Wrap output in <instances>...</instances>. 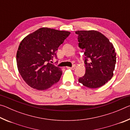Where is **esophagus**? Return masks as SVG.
Segmentation results:
<instances>
[{"instance_id":"34e87169","label":"esophagus","mask_w":130,"mask_h":130,"mask_svg":"<svg viewBox=\"0 0 130 130\" xmlns=\"http://www.w3.org/2000/svg\"><path fill=\"white\" fill-rule=\"evenodd\" d=\"M68 69H72V70H74V69H75V66L73 65V67H67Z\"/></svg>"}]
</instances>
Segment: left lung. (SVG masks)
Here are the masks:
<instances>
[{
	"instance_id": "1",
	"label": "left lung",
	"mask_w": 130,
	"mask_h": 130,
	"mask_svg": "<svg viewBox=\"0 0 130 130\" xmlns=\"http://www.w3.org/2000/svg\"><path fill=\"white\" fill-rule=\"evenodd\" d=\"M78 46L84 50L86 70L78 79L84 86L98 88L109 81L113 75L116 53L109 39L96 30H78Z\"/></svg>"
}]
</instances>
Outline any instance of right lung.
<instances>
[{
    "label": "right lung",
    "mask_w": 130,
    "mask_h": 130,
    "mask_svg": "<svg viewBox=\"0 0 130 130\" xmlns=\"http://www.w3.org/2000/svg\"><path fill=\"white\" fill-rule=\"evenodd\" d=\"M70 32L42 27L23 39L17 53L18 69L30 87L43 91L60 80L62 70L49 62ZM52 62V61H51Z\"/></svg>",
    "instance_id": "1"
}]
</instances>
